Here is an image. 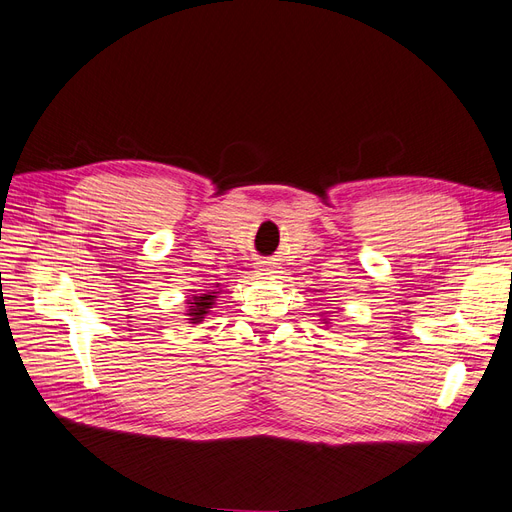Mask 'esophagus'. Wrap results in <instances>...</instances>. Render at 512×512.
Instances as JSON below:
<instances>
[{
  "label": "esophagus",
  "instance_id": "1",
  "mask_svg": "<svg viewBox=\"0 0 512 512\" xmlns=\"http://www.w3.org/2000/svg\"><path fill=\"white\" fill-rule=\"evenodd\" d=\"M275 273V262H258L256 265V275H271Z\"/></svg>",
  "mask_w": 512,
  "mask_h": 512
}]
</instances>
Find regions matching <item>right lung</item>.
<instances>
[{
  "label": "right lung",
  "mask_w": 512,
  "mask_h": 512,
  "mask_svg": "<svg viewBox=\"0 0 512 512\" xmlns=\"http://www.w3.org/2000/svg\"><path fill=\"white\" fill-rule=\"evenodd\" d=\"M213 297H215V292L203 294V297H194V303H190V316H192L190 320H194V324L205 318L207 309L213 305Z\"/></svg>",
  "instance_id": "obj_1"
}]
</instances>
